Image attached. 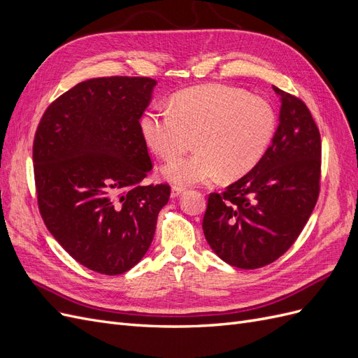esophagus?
Masks as SVG:
<instances>
[{"label": "esophagus", "instance_id": "obj_1", "mask_svg": "<svg viewBox=\"0 0 358 358\" xmlns=\"http://www.w3.org/2000/svg\"><path fill=\"white\" fill-rule=\"evenodd\" d=\"M183 189H185V188H183V187H173L171 188V197H179L180 196V194L183 192Z\"/></svg>", "mask_w": 358, "mask_h": 358}]
</instances>
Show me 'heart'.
<instances>
[{
    "instance_id": "heart-1",
    "label": "heart",
    "mask_w": 358,
    "mask_h": 358,
    "mask_svg": "<svg viewBox=\"0 0 358 358\" xmlns=\"http://www.w3.org/2000/svg\"><path fill=\"white\" fill-rule=\"evenodd\" d=\"M170 106L150 107L140 129L146 145L164 159L185 152L196 137V154L162 169V175L178 185L220 175L225 180L245 176L263 159L278 128L276 110L267 100L227 85L180 91Z\"/></svg>"
}]
</instances>
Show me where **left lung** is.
Segmentation results:
<instances>
[{"label":"left lung","mask_w":358,"mask_h":358,"mask_svg":"<svg viewBox=\"0 0 358 358\" xmlns=\"http://www.w3.org/2000/svg\"><path fill=\"white\" fill-rule=\"evenodd\" d=\"M280 96L279 125L263 159L224 192H212L203 231L221 259L239 268L273 263L296 242L315 208L321 136L299 96Z\"/></svg>","instance_id":"obj_1"}]
</instances>
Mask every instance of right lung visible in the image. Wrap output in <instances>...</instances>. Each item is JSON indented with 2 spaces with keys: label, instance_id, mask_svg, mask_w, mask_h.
Wrapping results in <instances>:
<instances>
[{
  "label": "right lung",
  "instance_id": "add662e5",
  "mask_svg": "<svg viewBox=\"0 0 358 358\" xmlns=\"http://www.w3.org/2000/svg\"><path fill=\"white\" fill-rule=\"evenodd\" d=\"M157 80L80 82L43 113L32 145L37 203L58 243L103 275L134 267L152 243L169 183L142 185L152 161L140 129Z\"/></svg>",
  "mask_w": 358,
  "mask_h": 358
}]
</instances>
